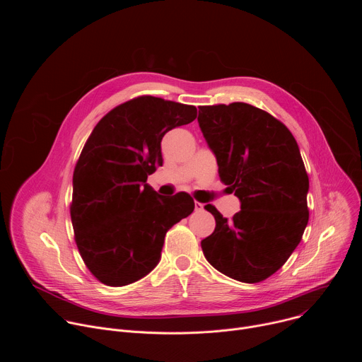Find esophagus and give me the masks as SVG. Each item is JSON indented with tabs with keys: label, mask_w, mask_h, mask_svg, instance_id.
<instances>
[{
	"label": "esophagus",
	"mask_w": 362,
	"mask_h": 362,
	"mask_svg": "<svg viewBox=\"0 0 362 362\" xmlns=\"http://www.w3.org/2000/svg\"><path fill=\"white\" fill-rule=\"evenodd\" d=\"M194 209H196V211H203V204H202L200 202H196V200H194Z\"/></svg>",
	"instance_id": "1"
}]
</instances>
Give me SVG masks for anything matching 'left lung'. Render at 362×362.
Listing matches in <instances>:
<instances>
[{
    "instance_id": "obj_1",
    "label": "left lung",
    "mask_w": 362,
    "mask_h": 362,
    "mask_svg": "<svg viewBox=\"0 0 362 362\" xmlns=\"http://www.w3.org/2000/svg\"><path fill=\"white\" fill-rule=\"evenodd\" d=\"M197 122L221 180L240 200L229 221L204 206L216 228L202 240L203 255L232 279L261 282L288 261L308 225L309 179L298 143L284 123L246 103L200 106Z\"/></svg>"
}]
</instances>
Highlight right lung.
<instances>
[{
    "mask_svg": "<svg viewBox=\"0 0 362 362\" xmlns=\"http://www.w3.org/2000/svg\"><path fill=\"white\" fill-rule=\"evenodd\" d=\"M196 116L194 106L140 95L109 112L87 139L70 215L78 252L101 284L146 276L160 261L166 232L193 212L190 194L160 196L146 180L163 165V136Z\"/></svg>",
    "mask_w": 362,
    "mask_h": 362,
    "instance_id": "add662e5",
    "label": "right lung"
}]
</instances>
